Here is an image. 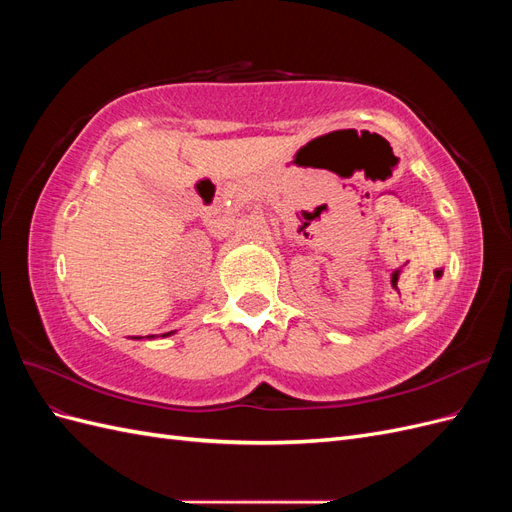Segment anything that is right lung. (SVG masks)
Segmentation results:
<instances>
[{
	"label": "right lung",
	"mask_w": 512,
	"mask_h": 512,
	"mask_svg": "<svg viewBox=\"0 0 512 512\" xmlns=\"http://www.w3.org/2000/svg\"><path fill=\"white\" fill-rule=\"evenodd\" d=\"M164 335H170V333H164Z\"/></svg>",
	"instance_id": "right-lung-1"
}]
</instances>
